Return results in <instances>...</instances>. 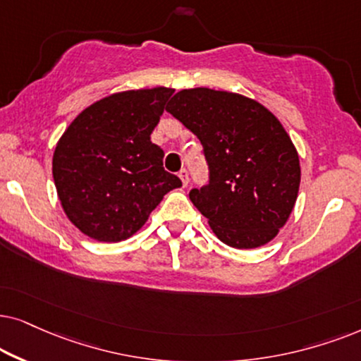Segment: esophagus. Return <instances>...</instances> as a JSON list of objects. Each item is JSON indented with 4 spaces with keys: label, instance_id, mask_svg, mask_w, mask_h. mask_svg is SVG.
<instances>
[{
    "label": "esophagus",
    "instance_id": "obj_1",
    "mask_svg": "<svg viewBox=\"0 0 361 361\" xmlns=\"http://www.w3.org/2000/svg\"><path fill=\"white\" fill-rule=\"evenodd\" d=\"M178 176H180L181 181H183V186H188L190 176H188V170H186V168H183V170H180V173H178Z\"/></svg>",
    "mask_w": 361,
    "mask_h": 361
}]
</instances>
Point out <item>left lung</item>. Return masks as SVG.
I'll return each mask as SVG.
<instances>
[{
	"label": "left lung",
	"mask_w": 361,
	"mask_h": 361,
	"mask_svg": "<svg viewBox=\"0 0 361 361\" xmlns=\"http://www.w3.org/2000/svg\"><path fill=\"white\" fill-rule=\"evenodd\" d=\"M200 138L209 183L190 200L219 241L236 249L261 247L279 234L294 209L300 163L276 115L241 94L183 89L166 107Z\"/></svg>",
	"instance_id": "1"
}]
</instances>
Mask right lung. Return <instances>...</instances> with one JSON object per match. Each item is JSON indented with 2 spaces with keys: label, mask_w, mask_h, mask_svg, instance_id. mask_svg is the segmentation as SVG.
<instances>
[{
  "label": "right lung",
  "mask_w": 361,
  "mask_h": 361,
  "mask_svg": "<svg viewBox=\"0 0 361 361\" xmlns=\"http://www.w3.org/2000/svg\"><path fill=\"white\" fill-rule=\"evenodd\" d=\"M175 89L125 90L89 105L66 128L52 157L62 209L85 236H133L181 180L165 171L150 135Z\"/></svg>",
  "instance_id": "add662e5"
}]
</instances>
